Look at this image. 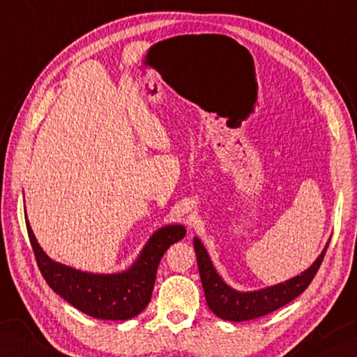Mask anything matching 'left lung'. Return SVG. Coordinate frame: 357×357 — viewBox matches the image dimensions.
Masks as SVG:
<instances>
[{"label":"left lung","mask_w":357,"mask_h":357,"mask_svg":"<svg viewBox=\"0 0 357 357\" xmlns=\"http://www.w3.org/2000/svg\"><path fill=\"white\" fill-rule=\"evenodd\" d=\"M328 244H330V241L326 243V246L316 258V261L306 271L300 272L298 275L283 283L268 286V288L243 292L234 289L232 286H229L222 280L221 275L213 268V263L207 254L204 244L201 243L198 236H195L193 246L195 254H197L199 277L202 288H204L207 306L215 316H218L222 320H229V322H244V320L266 316V314L282 308V306L288 305L291 300H294L308 288L324 261Z\"/></svg>","instance_id":"left-lung-1"}]
</instances>
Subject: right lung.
<instances>
[{
	"label": "right lung",
	"instance_id": "right-lung-1",
	"mask_svg": "<svg viewBox=\"0 0 357 357\" xmlns=\"http://www.w3.org/2000/svg\"><path fill=\"white\" fill-rule=\"evenodd\" d=\"M24 218L35 260L46 283L74 308L103 320H128L145 310L150 303L160 258L173 243L185 236L183 225H167L150 236L128 269L114 274H94L47 257L35 238L26 211Z\"/></svg>",
	"mask_w": 357,
	"mask_h": 357
}]
</instances>
